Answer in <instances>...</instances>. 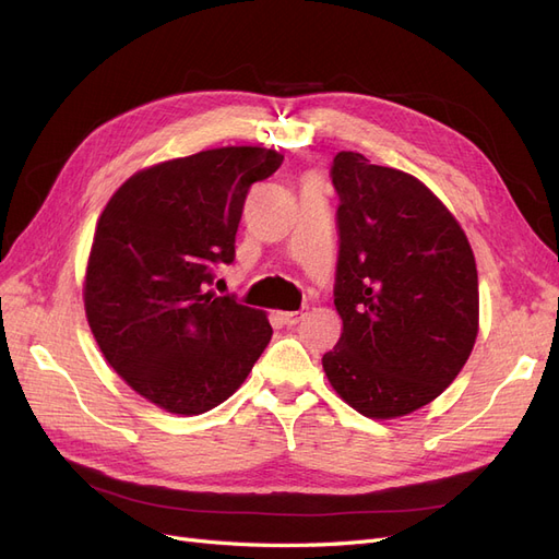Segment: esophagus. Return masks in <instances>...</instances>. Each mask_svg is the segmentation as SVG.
Wrapping results in <instances>:
<instances>
[{
  "instance_id": "obj_1",
  "label": "esophagus",
  "mask_w": 559,
  "mask_h": 559,
  "mask_svg": "<svg viewBox=\"0 0 559 559\" xmlns=\"http://www.w3.org/2000/svg\"><path fill=\"white\" fill-rule=\"evenodd\" d=\"M277 317H280V321L284 326H296L298 321L306 317V310H294V312H277Z\"/></svg>"
}]
</instances>
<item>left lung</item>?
<instances>
[{"label":"left lung","instance_id":"1","mask_svg":"<svg viewBox=\"0 0 559 559\" xmlns=\"http://www.w3.org/2000/svg\"><path fill=\"white\" fill-rule=\"evenodd\" d=\"M337 345L324 373L354 411L394 419L460 376L478 335V270L466 233L417 177L341 151Z\"/></svg>","mask_w":559,"mask_h":559}]
</instances>
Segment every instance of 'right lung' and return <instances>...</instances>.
<instances>
[{"instance_id":"obj_1","label":"right lung","mask_w":559,"mask_h":559,"mask_svg":"<svg viewBox=\"0 0 559 559\" xmlns=\"http://www.w3.org/2000/svg\"><path fill=\"white\" fill-rule=\"evenodd\" d=\"M284 156L222 146L144 167L95 226L83 306L99 352L134 392L202 415L238 392L270 343L263 310L207 289L233 263L245 200Z\"/></svg>"}]
</instances>
